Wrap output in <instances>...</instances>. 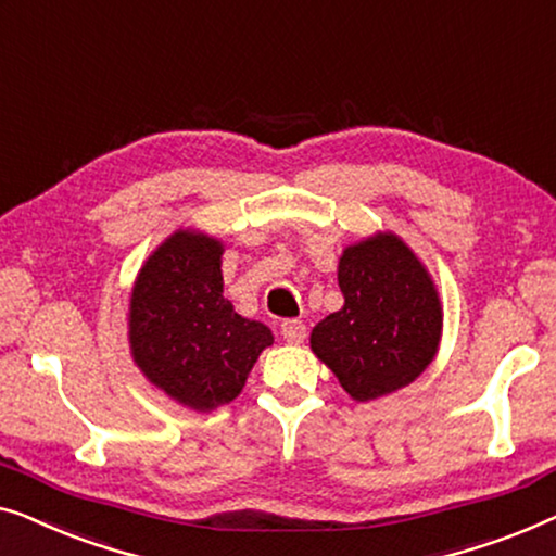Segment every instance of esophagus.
Instances as JSON below:
<instances>
[{"instance_id":"1","label":"esophagus","mask_w":556,"mask_h":556,"mask_svg":"<svg viewBox=\"0 0 556 556\" xmlns=\"http://www.w3.org/2000/svg\"><path fill=\"white\" fill-rule=\"evenodd\" d=\"M281 330V338L287 342H292V345H300L307 338V325L302 323V319H285V323L279 325Z\"/></svg>"}]
</instances>
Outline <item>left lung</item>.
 <instances>
[{"instance_id": "left-lung-1", "label": "left lung", "mask_w": 556, "mask_h": 556, "mask_svg": "<svg viewBox=\"0 0 556 556\" xmlns=\"http://www.w3.org/2000/svg\"><path fill=\"white\" fill-rule=\"evenodd\" d=\"M340 312L312 330V350L355 401L408 386L441 340V302L424 264L401 239L375 237L340 260Z\"/></svg>"}]
</instances>
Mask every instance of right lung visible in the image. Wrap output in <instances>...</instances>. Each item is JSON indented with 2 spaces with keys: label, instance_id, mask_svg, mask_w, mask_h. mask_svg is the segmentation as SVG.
<instances>
[{
  "label": "right lung",
  "instance_id": "add662e5",
  "mask_svg": "<svg viewBox=\"0 0 556 556\" xmlns=\"http://www.w3.org/2000/svg\"><path fill=\"white\" fill-rule=\"evenodd\" d=\"M267 325L244 319L224 296L222 244L176 231L140 269L130 296V348L146 378L197 410L233 401Z\"/></svg>",
  "mask_w": 556,
  "mask_h": 556
}]
</instances>
